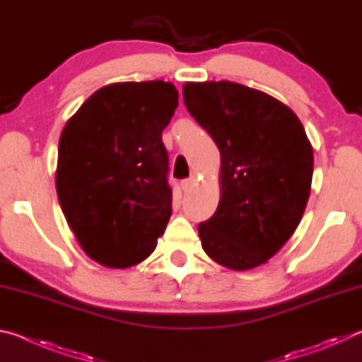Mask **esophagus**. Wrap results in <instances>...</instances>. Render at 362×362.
<instances>
[{"label":"esophagus","instance_id":"esophagus-1","mask_svg":"<svg viewBox=\"0 0 362 362\" xmlns=\"http://www.w3.org/2000/svg\"><path fill=\"white\" fill-rule=\"evenodd\" d=\"M194 183H196L194 177H189V179H185V180L180 182V187H182L183 192H189V189H192V187L194 185Z\"/></svg>","mask_w":362,"mask_h":362}]
</instances>
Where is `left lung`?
<instances>
[{"label": "left lung", "mask_w": 362, "mask_h": 362, "mask_svg": "<svg viewBox=\"0 0 362 362\" xmlns=\"http://www.w3.org/2000/svg\"><path fill=\"white\" fill-rule=\"evenodd\" d=\"M183 102L222 158L216 214L198 225L206 254L231 269L265 263L303 216L313 150L284 103L231 81L187 83Z\"/></svg>", "instance_id": "left-lung-1"}]
</instances>
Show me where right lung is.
Wrapping results in <instances>:
<instances>
[{"label":"right lung","instance_id":"1","mask_svg":"<svg viewBox=\"0 0 362 362\" xmlns=\"http://www.w3.org/2000/svg\"><path fill=\"white\" fill-rule=\"evenodd\" d=\"M179 105L173 83L108 84L64 127L59 203L90 259L112 268L145 260L173 214L163 131Z\"/></svg>","mask_w":362,"mask_h":362}]
</instances>
